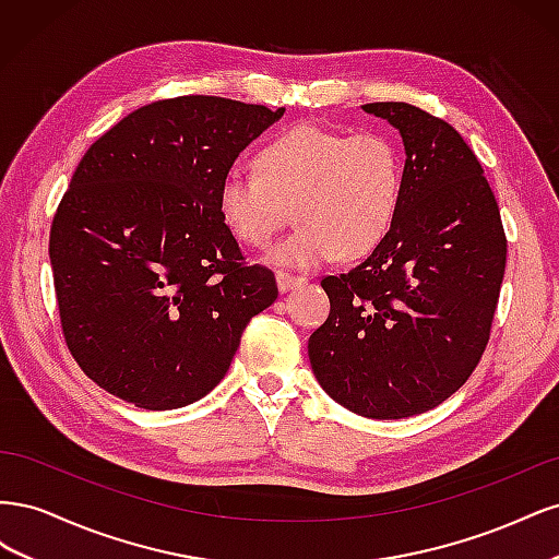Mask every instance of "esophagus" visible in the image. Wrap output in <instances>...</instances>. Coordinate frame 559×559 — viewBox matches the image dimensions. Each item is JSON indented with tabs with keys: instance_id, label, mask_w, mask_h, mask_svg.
I'll use <instances>...</instances> for the list:
<instances>
[{
	"instance_id": "obj_1",
	"label": "esophagus",
	"mask_w": 559,
	"mask_h": 559,
	"mask_svg": "<svg viewBox=\"0 0 559 559\" xmlns=\"http://www.w3.org/2000/svg\"><path fill=\"white\" fill-rule=\"evenodd\" d=\"M306 282H308V277H302V275L284 273V270H280V273H277V286H280V292H292L294 286H300V284H306Z\"/></svg>"
}]
</instances>
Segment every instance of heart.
Instances as JSON below:
<instances>
[{
	"label": "heart",
	"mask_w": 559,
	"mask_h": 559,
	"mask_svg": "<svg viewBox=\"0 0 559 559\" xmlns=\"http://www.w3.org/2000/svg\"><path fill=\"white\" fill-rule=\"evenodd\" d=\"M401 195L403 156L392 138L300 123L263 148L261 170L230 167L218 183V212L235 238L265 245L296 205L300 226L267 261L308 270L341 251H373L394 226Z\"/></svg>",
	"instance_id": "heart-1"
}]
</instances>
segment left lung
<instances>
[{
    "mask_svg": "<svg viewBox=\"0 0 559 559\" xmlns=\"http://www.w3.org/2000/svg\"><path fill=\"white\" fill-rule=\"evenodd\" d=\"M403 138V195L370 257L321 286L331 312L308 343L324 392L373 419L427 413L478 366L506 270L497 198L464 138L405 103H373Z\"/></svg>",
    "mask_w": 559,
    "mask_h": 559,
    "instance_id": "obj_1",
    "label": "left lung"
}]
</instances>
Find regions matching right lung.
Masks as SVG:
<instances>
[{"mask_svg":"<svg viewBox=\"0 0 559 559\" xmlns=\"http://www.w3.org/2000/svg\"><path fill=\"white\" fill-rule=\"evenodd\" d=\"M284 107L214 95L134 109L81 158L48 240L64 343L105 392L183 408L224 380L273 270L249 265L218 183Z\"/></svg>","mask_w":559,"mask_h":559,"instance_id":"1","label":"right lung"}]
</instances>
